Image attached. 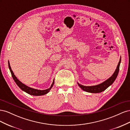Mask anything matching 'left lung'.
I'll use <instances>...</instances> for the list:
<instances>
[{"mask_svg":"<svg viewBox=\"0 0 130 130\" xmlns=\"http://www.w3.org/2000/svg\"><path fill=\"white\" fill-rule=\"evenodd\" d=\"M120 62H121V57L120 58L119 62L118 63V64L117 67V69H116L115 73H113L112 76L110 77L107 80H106L105 81L103 82V83H101L99 85H98L96 86H85L77 83L78 86H79L82 90H84V91L89 92V93H100L104 91V90L107 89L109 86H111L116 79L118 74V73H119Z\"/></svg>","mask_w":130,"mask_h":130,"instance_id":"8db88e82","label":"left lung"}]
</instances>
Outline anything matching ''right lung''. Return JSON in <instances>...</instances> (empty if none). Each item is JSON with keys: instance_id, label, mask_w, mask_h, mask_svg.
I'll list each match as a JSON object with an SVG mask.
<instances>
[{"instance_id": "add662e5", "label": "right lung", "mask_w": 130, "mask_h": 130, "mask_svg": "<svg viewBox=\"0 0 130 130\" xmlns=\"http://www.w3.org/2000/svg\"><path fill=\"white\" fill-rule=\"evenodd\" d=\"M8 64H9V68L10 70V72L11 73L12 76L13 80L15 81V83H16V84L18 85V87L20 88L22 90L25 92L27 93H28L29 94H30V95H35V96L44 95V94H46V93H48L50 91L51 88L53 87V86L54 84V80H53V84H52V86H50V87L48 89H46L45 90H38V89H36L28 87V86H27L23 84L22 82H21L20 81H19L16 77V76L14 75L13 72H12V69H11L9 61L8 62Z\"/></svg>"}]
</instances>
